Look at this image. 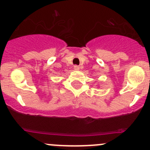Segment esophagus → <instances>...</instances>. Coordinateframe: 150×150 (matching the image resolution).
I'll return each instance as SVG.
<instances>
[{
    "instance_id": "1",
    "label": "esophagus",
    "mask_w": 150,
    "mask_h": 150,
    "mask_svg": "<svg viewBox=\"0 0 150 150\" xmlns=\"http://www.w3.org/2000/svg\"><path fill=\"white\" fill-rule=\"evenodd\" d=\"M74 69H75V70H76V71L79 70L80 67L78 66V65H75V66H74Z\"/></svg>"
}]
</instances>
